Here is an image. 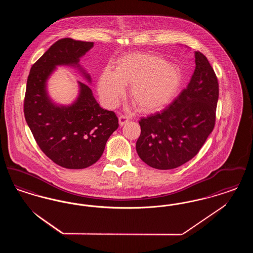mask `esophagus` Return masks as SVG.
I'll return each instance as SVG.
<instances>
[{"mask_svg":"<svg viewBox=\"0 0 253 253\" xmlns=\"http://www.w3.org/2000/svg\"><path fill=\"white\" fill-rule=\"evenodd\" d=\"M128 121H129V118H128V117L123 116V115L120 116V118H119V122H120V124H121V126H123L124 124H126Z\"/></svg>","mask_w":253,"mask_h":253,"instance_id":"1","label":"esophagus"}]
</instances>
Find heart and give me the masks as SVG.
<instances>
[{
	"label": "heart",
	"mask_w": 253,
	"mask_h": 253,
	"mask_svg": "<svg viewBox=\"0 0 253 253\" xmlns=\"http://www.w3.org/2000/svg\"><path fill=\"white\" fill-rule=\"evenodd\" d=\"M184 76L180 68L150 53H132L117 62L115 72L104 69L98 81L102 101L115 107L130 87L132 104L143 113H155L169 106L180 93Z\"/></svg>",
	"instance_id": "obj_1"
}]
</instances>
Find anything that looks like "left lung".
<instances>
[{
    "instance_id": "obj_1",
    "label": "left lung",
    "mask_w": 253,
    "mask_h": 253,
    "mask_svg": "<svg viewBox=\"0 0 253 253\" xmlns=\"http://www.w3.org/2000/svg\"><path fill=\"white\" fill-rule=\"evenodd\" d=\"M192 79L179 96L161 112L139 121L135 148L152 168H177L195 157L215 125L219 96L216 75L204 55L196 51Z\"/></svg>"
}]
</instances>
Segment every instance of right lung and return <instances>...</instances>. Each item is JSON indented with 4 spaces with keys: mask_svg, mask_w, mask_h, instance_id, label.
<instances>
[{
    "mask_svg": "<svg viewBox=\"0 0 253 253\" xmlns=\"http://www.w3.org/2000/svg\"><path fill=\"white\" fill-rule=\"evenodd\" d=\"M93 46L90 42L60 39L32 65L27 78L25 121L41 150L63 168L84 169L96 163L119 127L116 114L101 108L84 83L79 82V96L68 106L55 104L46 91L47 80L58 65L78 67L90 83L91 77L79 61Z\"/></svg>",
    "mask_w": 253,
    "mask_h": 253,
    "instance_id": "obj_1",
    "label": "right lung"
}]
</instances>
